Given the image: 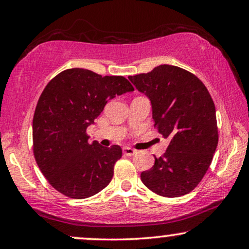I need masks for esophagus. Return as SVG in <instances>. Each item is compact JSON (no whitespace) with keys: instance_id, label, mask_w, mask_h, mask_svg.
I'll return each instance as SVG.
<instances>
[{"instance_id":"obj_1","label":"esophagus","mask_w":249,"mask_h":249,"mask_svg":"<svg viewBox=\"0 0 249 249\" xmlns=\"http://www.w3.org/2000/svg\"><path fill=\"white\" fill-rule=\"evenodd\" d=\"M136 153V151L134 148H131V147H124V154L125 155V156H131V155H134Z\"/></svg>"}]
</instances>
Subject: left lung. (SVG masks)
Returning a JSON list of instances; mask_svg holds the SVG:
<instances>
[{
    "mask_svg": "<svg viewBox=\"0 0 249 249\" xmlns=\"http://www.w3.org/2000/svg\"><path fill=\"white\" fill-rule=\"evenodd\" d=\"M129 80L151 101L154 125L170 141L142 181L158 195H186L205 176L219 142L212 97L195 74L170 64Z\"/></svg>",
    "mask_w": 249,
    "mask_h": 249,
    "instance_id": "8db88e82",
    "label": "left lung"
}]
</instances>
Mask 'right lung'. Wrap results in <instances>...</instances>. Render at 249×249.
<instances>
[{
    "instance_id": "obj_1",
    "label": "right lung",
    "mask_w": 249,
    "mask_h": 249,
    "mask_svg": "<svg viewBox=\"0 0 249 249\" xmlns=\"http://www.w3.org/2000/svg\"><path fill=\"white\" fill-rule=\"evenodd\" d=\"M132 90L124 77L81 68L64 70L46 85L34 114V155L57 192L83 199L110 183L122 149L90 144L86 130L108 101Z\"/></svg>"
}]
</instances>
